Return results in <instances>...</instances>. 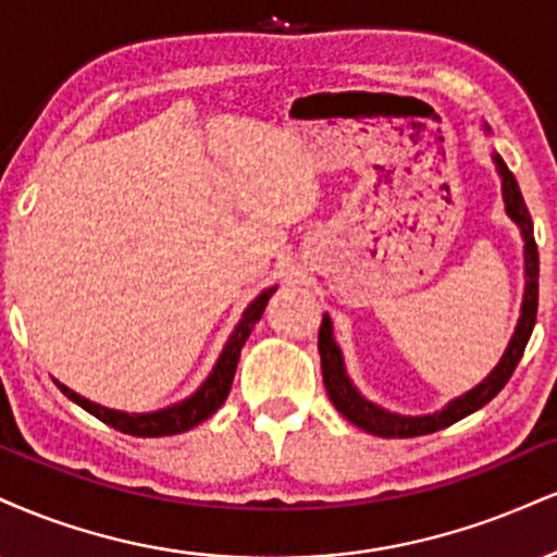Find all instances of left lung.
I'll return each mask as SVG.
<instances>
[{
	"label": "left lung",
	"mask_w": 557,
	"mask_h": 557,
	"mask_svg": "<svg viewBox=\"0 0 557 557\" xmlns=\"http://www.w3.org/2000/svg\"><path fill=\"white\" fill-rule=\"evenodd\" d=\"M482 132L491 134V126L482 122ZM493 165L495 173L500 178V194H504L506 214L511 218V223L519 227L521 240H524V296H521V311L519 321H516L511 339H508V347L500 355V360L495 368L487 373L485 379L480 381L478 386H472L470 392L454 397L448 405L441 407V410L428 412V414H401L392 412L386 407L376 405V401L366 399L360 394V388L352 384V379L347 376L343 350H339L337 339H334V326L330 313H324L319 330V355H321V373H324V386L326 394H330L332 405L337 407L339 412L350 420L352 425L363 428V431L381 435V438H412V435H425L433 431H441V428L454 425L457 420L467 418L480 407H485L500 388L506 386V381L511 379L513 368L519 366L521 355H524V347L532 337L534 319H537V293H540V253L537 244H534V227L532 218H529V210L524 205V197H521L519 184H516L513 173L508 171L504 158L493 150Z\"/></svg>",
	"instance_id": "8db88e82"
}]
</instances>
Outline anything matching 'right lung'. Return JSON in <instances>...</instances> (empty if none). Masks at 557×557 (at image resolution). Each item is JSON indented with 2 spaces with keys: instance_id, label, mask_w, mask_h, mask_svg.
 Masks as SVG:
<instances>
[{
  "instance_id": "obj_1",
  "label": "right lung",
  "mask_w": 557,
  "mask_h": 557,
  "mask_svg": "<svg viewBox=\"0 0 557 557\" xmlns=\"http://www.w3.org/2000/svg\"><path fill=\"white\" fill-rule=\"evenodd\" d=\"M277 290V285L267 287L261 290L257 298L246 306V311L240 313V321L236 324V330L231 332L227 343L220 352L218 363L212 366L210 376L202 381V386L197 392L189 394L186 399L173 401L171 407H163V410L156 412H124V410H111V407L98 405V401L85 399L83 394L72 392L70 386H64L62 381H57V386L62 388L64 397H70L75 405L83 407L90 414H96L98 420H103L106 425L116 428V431L129 433V435H139V438H158V435H176L189 431V428L205 423L210 414L220 410V405L227 399V392H231L233 376H236V366L240 358V347L246 345L249 334L253 330V324L261 319L264 313L267 300L272 298V293Z\"/></svg>"
}]
</instances>
